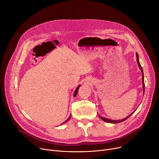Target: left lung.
<instances>
[{
  "label": "left lung",
  "instance_id": "1",
  "mask_svg": "<svg viewBox=\"0 0 159 159\" xmlns=\"http://www.w3.org/2000/svg\"><path fill=\"white\" fill-rule=\"evenodd\" d=\"M136 55H137V63L139 65V66L140 68V69L142 71V85H143V93H145V83H144V76H143V69H142V67L140 63V61H139V55L137 53H136ZM134 111H133L131 114H130L128 116H127L126 118L123 119V120H109V119H107V118H105L104 117H102L101 116L99 115V117L103 121H106V122H108V123H120V122H122V121H125L126 120H127L132 114L134 112Z\"/></svg>",
  "mask_w": 159,
  "mask_h": 159
}]
</instances>
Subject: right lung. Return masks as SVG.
<instances>
[{
    "label": "right lung",
    "mask_w": 159,
    "mask_h": 159,
    "mask_svg": "<svg viewBox=\"0 0 159 159\" xmlns=\"http://www.w3.org/2000/svg\"><path fill=\"white\" fill-rule=\"evenodd\" d=\"M80 87V85H79V86H78V87L76 88V89H75V90L74 94V97H75V96H76V95H77V93H78V90H79V87ZM70 117H71V115L70 116V117H69V118H68V119H67V120H66L65 122H63V123H66V121H69V120L70 119ZM63 123H62V124H63ZM62 124H61V125H62Z\"/></svg>",
    "instance_id": "right-lung-1"
}]
</instances>
